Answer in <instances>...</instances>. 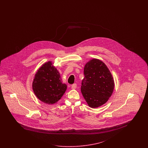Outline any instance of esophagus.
Returning a JSON list of instances; mask_svg holds the SVG:
<instances>
[{
  "instance_id": "esophagus-1",
  "label": "esophagus",
  "mask_w": 148,
  "mask_h": 148,
  "mask_svg": "<svg viewBox=\"0 0 148 148\" xmlns=\"http://www.w3.org/2000/svg\"><path fill=\"white\" fill-rule=\"evenodd\" d=\"M76 87H77V85L76 84H74L71 85V88L73 90H74V89H76Z\"/></svg>"
}]
</instances>
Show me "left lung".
Segmentation results:
<instances>
[{"label": "left lung", "instance_id": "left-lung-1", "mask_svg": "<svg viewBox=\"0 0 148 148\" xmlns=\"http://www.w3.org/2000/svg\"><path fill=\"white\" fill-rule=\"evenodd\" d=\"M84 72L81 92L90 108H98L112 95L114 87L113 76L107 66L97 58L86 63Z\"/></svg>", "mask_w": 148, "mask_h": 148}]
</instances>
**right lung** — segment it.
<instances>
[{"mask_svg": "<svg viewBox=\"0 0 148 148\" xmlns=\"http://www.w3.org/2000/svg\"><path fill=\"white\" fill-rule=\"evenodd\" d=\"M53 64L50 61L43 64L32 82V90L37 98L49 105L56 103L67 87L66 84L62 83L60 74Z\"/></svg>", "mask_w": 148, "mask_h": 148, "instance_id": "obj_1", "label": "right lung"}]
</instances>
